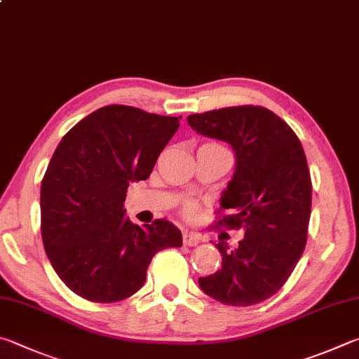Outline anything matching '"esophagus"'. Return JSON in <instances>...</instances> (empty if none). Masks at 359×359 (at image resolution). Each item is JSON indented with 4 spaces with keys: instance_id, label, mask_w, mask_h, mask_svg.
I'll return each instance as SVG.
<instances>
[{
    "instance_id": "esophagus-1",
    "label": "esophagus",
    "mask_w": 359,
    "mask_h": 359,
    "mask_svg": "<svg viewBox=\"0 0 359 359\" xmlns=\"http://www.w3.org/2000/svg\"><path fill=\"white\" fill-rule=\"evenodd\" d=\"M201 242V237L194 232H185L184 233V245L187 246H196Z\"/></svg>"
}]
</instances>
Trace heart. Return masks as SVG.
<instances>
[{"instance_id":"heart-1","label":"heart","mask_w":359,"mask_h":359,"mask_svg":"<svg viewBox=\"0 0 359 359\" xmlns=\"http://www.w3.org/2000/svg\"><path fill=\"white\" fill-rule=\"evenodd\" d=\"M210 146H218V144H210ZM221 147V146H219ZM188 215H193V212H194V207L193 205H190V207H188Z\"/></svg>"}]
</instances>
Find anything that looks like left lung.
<instances>
[{"instance_id": "8db88e82", "label": "left lung", "mask_w": 359, "mask_h": 359, "mask_svg": "<svg viewBox=\"0 0 359 359\" xmlns=\"http://www.w3.org/2000/svg\"><path fill=\"white\" fill-rule=\"evenodd\" d=\"M187 121L236 154V172L219 199L229 215L218 226L245 232L233 250L215 243L223 264L199 278V287L227 306L257 304L283 287L308 240L312 185L303 146L281 117L262 107L213 109Z\"/></svg>"}]
</instances>
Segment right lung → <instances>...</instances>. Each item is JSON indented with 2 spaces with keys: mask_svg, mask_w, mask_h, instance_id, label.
<instances>
[{
  "mask_svg": "<svg viewBox=\"0 0 359 359\" xmlns=\"http://www.w3.org/2000/svg\"><path fill=\"white\" fill-rule=\"evenodd\" d=\"M182 117L108 105L64 135L41 187V231L57 276L84 299L114 303L146 281L152 257L182 246L166 219L141 227L126 217L133 182L151 175Z\"/></svg>",
  "mask_w": 359,
  "mask_h": 359,
  "instance_id": "right-lung-1",
  "label": "right lung"
}]
</instances>
